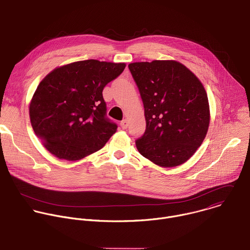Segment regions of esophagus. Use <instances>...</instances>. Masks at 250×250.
Listing matches in <instances>:
<instances>
[{"mask_svg": "<svg viewBox=\"0 0 250 250\" xmlns=\"http://www.w3.org/2000/svg\"><path fill=\"white\" fill-rule=\"evenodd\" d=\"M127 125H128V122L126 120H124V121L121 122V127L123 129H125L127 127Z\"/></svg>", "mask_w": 250, "mask_h": 250, "instance_id": "1", "label": "esophagus"}]
</instances>
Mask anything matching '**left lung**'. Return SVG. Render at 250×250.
<instances>
[{"label":"left lung","instance_id":"left-lung-1","mask_svg":"<svg viewBox=\"0 0 250 250\" xmlns=\"http://www.w3.org/2000/svg\"><path fill=\"white\" fill-rule=\"evenodd\" d=\"M144 102L146 129L138 152L161 167L185 163L201 146L209 125L207 92L198 77L175 60L128 64Z\"/></svg>","mask_w":250,"mask_h":250}]
</instances>
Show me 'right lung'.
<instances>
[{
  "label": "right lung",
  "mask_w": 250,
  "mask_h": 250,
  "mask_svg": "<svg viewBox=\"0 0 250 250\" xmlns=\"http://www.w3.org/2000/svg\"><path fill=\"white\" fill-rule=\"evenodd\" d=\"M125 63L95 59L55 68L39 84L29 104L33 131L55 157L80 160L100 150L117 131L105 118L104 86Z\"/></svg>",
  "instance_id": "add662e5"
}]
</instances>
